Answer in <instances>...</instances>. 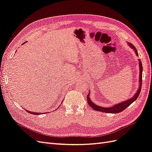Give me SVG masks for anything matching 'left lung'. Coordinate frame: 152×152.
Segmentation results:
<instances>
[{
  "mask_svg": "<svg viewBox=\"0 0 152 152\" xmlns=\"http://www.w3.org/2000/svg\"><path fill=\"white\" fill-rule=\"evenodd\" d=\"M129 46L130 47H132L134 50H135V52L137 56H138V52L137 50H136V47H135L132 44H131L130 43H129ZM139 68H140V72H139V87L137 90V91L135 94V95L130 98L129 100H127L125 102H121V103H119L118 104H116L115 105H113L111 107H102L98 106L95 104H93V102L91 100V99L89 98V92L88 93V95L87 96V100H88V103L90 105V107H91V108L93 109L94 110H97V111H101V112H104V113H119L123 110H124L126 107L131 104H132L133 102L136 100L137 97L139 96V94H140L141 92V85H142V63L141 61L139 60Z\"/></svg>",
  "mask_w": 152,
  "mask_h": 152,
  "instance_id": "8db88e82",
  "label": "left lung"
}]
</instances>
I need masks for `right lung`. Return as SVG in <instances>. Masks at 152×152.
<instances>
[{
	"label": "right lung",
	"instance_id": "right-lung-1",
	"mask_svg": "<svg viewBox=\"0 0 152 152\" xmlns=\"http://www.w3.org/2000/svg\"><path fill=\"white\" fill-rule=\"evenodd\" d=\"M26 111H27L28 113H31L32 114H34V115H39V114H41V113H34V112H31V111H28V110H26Z\"/></svg>",
	"mask_w": 152,
	"mask_h": 152
}]
</instances>
